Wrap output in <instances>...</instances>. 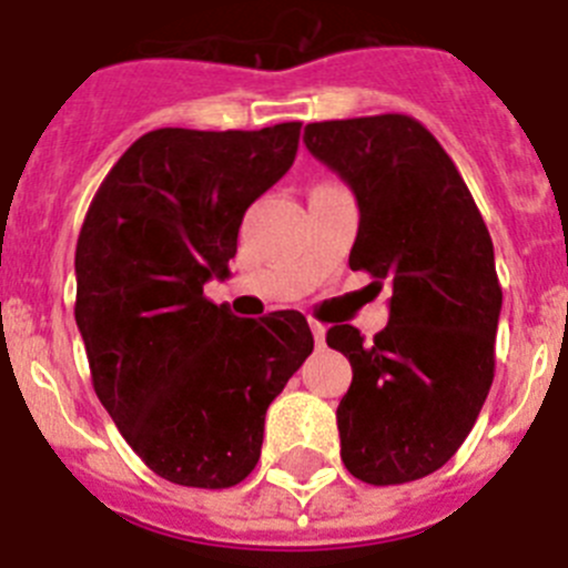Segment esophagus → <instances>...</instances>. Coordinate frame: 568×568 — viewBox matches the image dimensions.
<instances>
[{
  "label": "esophagus",
  "mask_w": 568,
  "mask_h": 568,
  "mask_svg": "<svg viewBox=\"0 0 568 568\" xmlns=\"http://www.w3.org/2000/svg\"><path fill=\"white\" fill-rule=\"evenodd\" d=\"M308 326H312L314 343H317V346H323V341H326V326H323V323H317V321H312Z\"/></svg>",
  "instance_id": "obj_1"
}]
</instances>
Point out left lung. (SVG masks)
Listing matches in <instances>:
<instances>
[{
	"label": "left lung",
	"mask_w": 568,
	"mask_h": 568,
	"mask_svg": "<svg viewBox=\"0 0 568 568\" xmlns=\"http://www.w3.org/2000/svg\"><path fill=\"white\" fill-rule=\"evenodd\" d=\"M303 141L361 207L349 268L393 288L389 323L373 341L349 323L326 332L352 364L337 404L341 459L361 483H413L459 450L488 398L503 308L494 242L456 164L416 118L308 123Z\"/></svg>",
	"instance_id": "left-lung-1"
}]
</instances>
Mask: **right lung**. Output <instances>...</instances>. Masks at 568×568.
Listing matches in <instances>:
<instances>
[{
	"mask_svg": "<svg viewBox=\"0 0 568 568\" xmlns=\"http://www.w3.org/2000/svg\"><path fill=\"white\" fill-rule=\"evenodd\" d=\"M300 126L146 132L80 227L74 321L94 393L175 485H240L260 462L265 409L314 349L300 312L242 321L204 297L227 276L247 207L294 164Z\"/></svg>",
	"mask_w": 568,
	"mask_h": 568,
	"instance_id": "1",
	"label": "right lung"
}]
</instances>
